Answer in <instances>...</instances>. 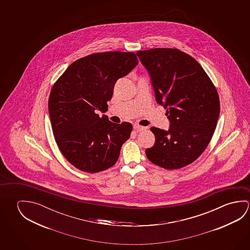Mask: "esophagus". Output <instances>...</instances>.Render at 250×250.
Segmentation results:
<instances>
[{"label":"esophagus","mask_w":250,"mask_h":250,"mask_svg":"<svg viewBox=\"0 0 250 250\" xmlns=\"http://www.w3.org/2000/svg\"><path fill=\"white\" fill-rule=\"evenodd\" d=\"M133 129H134V131H137V132H140V131H144L145 129H146V127L141 126V125H133Z\"/></svg>","instance_id":"1"}]
</instances>
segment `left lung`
Wrapping results in <instances>:
<instances>
[{
    "instance_id": "left-lung-1",
    "label": "left lung",
    "mask_w": 250,
    "mask_h": 250,
    "mask_svg": "<svg viewBox=\"0 0 250 250\" xmlns=\"http://www.w3.org/2000/svg\"><path fill=\"white\" fill-rule=\"evenodd\" d=\"M137 56L170 121L168 131L151 127L155 143L146 150V157L167 170L184 167L201 155L213 137L220 115L216 88L201 64L180 49L139 50Z\"/></svg>"
}]
</instances>
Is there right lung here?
Returning a JSON list of instances; mask_svg holds the SVG:
<instances>
[{"label": "right lung", "mask_w": 250, "mask_h": 250, "mask_svg": "<svg viewBox=\"0 0 250 250\" xmlns=\"http://www.w3.org/2000/svg\"><path fill=\"white\" fill-rule=\"evenodd\" d=\"M133 52L108 51L80 58L54 83L49 114L54 138L66 160L83 172H102L119 160L132 125L114 124L106 115L107 101L117 80L137 64Z\"/></svg>", "instance_id": "add662e5"}]
</instances>
